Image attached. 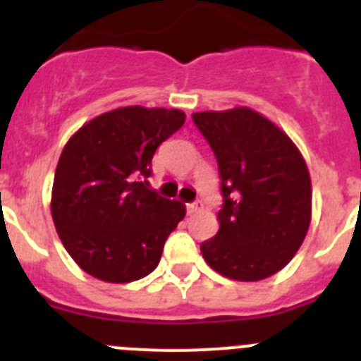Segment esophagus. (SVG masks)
Returning a JSON list of instances; mask_svg holds the SVG:
<instances>
[{
  "label": "esophagus",
  "mask_w": 361,
  "mask_h": 361,
  "mask_svg": "<svg viewBox=\"0 0 361 361\" xmlns=\"http://www.w3.org/2000/svg\"><path fill=\"white\" fill-rule=\"evenodd\" d=\"M202 209H204L202 202H193V204H188V213H190V215H193V213H199V212H202Z\"/></svg>",
  "instance_id": "obj_1"
}]
</instances>
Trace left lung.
<instances>
[{
    "mask_svg": "<svg viewBox=\"0 0 361 361\" xmlns=\"http://www.w3.org/2000/svg\"><path fill=\"white\" fill-rule=\"evenodd\" d=\"M193 121L215 152L224 195L219 233L200 244V253L226 279H269L291 262L307 235V164L288 133L247 106L197 111Z\"/></svg>",
    "mask_w": 361,
    "mask_h": 361,
    "instance_id": "left-lung-1",
    "label": "left lung"
}]
</instances>
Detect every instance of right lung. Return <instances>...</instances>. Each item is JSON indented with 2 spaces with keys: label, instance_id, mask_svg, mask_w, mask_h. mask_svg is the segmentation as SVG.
Listing matches in <instances>:
<instances>
[{
  "label": "right lung",
  "instance_id": "right-lung-1",
  "mask_svg": "<svg viewBox=\"0 0 361 361\" xmlns=\"http://www.w3.org/2000/svg\"><path fill=\"white\" fill-rule=\"evenodd\" d=\"M186 121L183 110L123 106L85 123L54 175V226L73 262L94 279L128 283L149 275L186 215L149 190L155 149Z\"/></svg>",
  "mask_w": 361,
  "mask_h": 361
}]
</instances>
